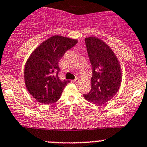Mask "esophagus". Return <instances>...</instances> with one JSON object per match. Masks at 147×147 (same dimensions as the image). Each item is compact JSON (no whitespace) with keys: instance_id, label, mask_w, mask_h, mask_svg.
Returning <instances> with one entry per match:
<instances>
[{"instance_id":"1","label":"esophagus","mask_w":147,"mask_h":147,"mask_svg":"<svg viewBox=\"0 0 147 147\" xmlns=\"http://www.w3.org/2000/svg\"><path fill=\"white\" fill-rule=\"evenodd\" d=\"M79 82H80V79L79 78H76L75 80H74V82L75 83H78Z\"/></svg>"}]
</instances>
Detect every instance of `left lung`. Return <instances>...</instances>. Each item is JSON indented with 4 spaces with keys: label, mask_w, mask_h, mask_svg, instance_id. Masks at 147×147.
I'll return each instance as SVG.
<instances>
[{
    "label": "left lung",
    "mask_w": 147,
    "mask_h": 147,
    "mask_svg": "<svg viewBox=\"0 0 147 147\" xmlns=\"http://www.w3.org/2000/svg\"><path fill=\"white\" fill-rule=\"evenodd\" d=\"M85 44L92 66V78L91 91L84 97L100 106L112 99L118 92L122 82L121 67L115 53L103 40L86 37Z\"/></svg>",
    "instance_id": "8db88e82"
}]
</instances>
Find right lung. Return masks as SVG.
<instances>
[{"instance_id":"obj_1","label":"right lung","mask_w":147,"mask_h":147,"mask_svg":"<svg viewBox=\"0 0 147 147\" xmlns=\"http://www.w3.org/2000/svg\"><path fill=\"white\" fill-rule=\"evenodd\" d=\"M78 41L55 35L38 46L29 55L24 66V83L29 93L44 104L56 102L69 80L58 78V63L66 51Z\"/></svg>"}]
</instances>
